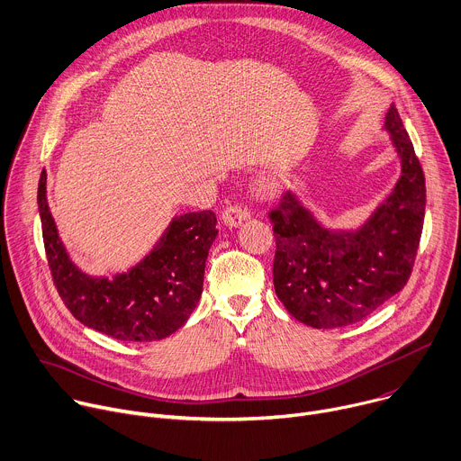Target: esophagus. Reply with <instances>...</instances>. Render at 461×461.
<instances>
[{
  "label": "esophagus",
  "mask_w": 461,
  "mask_h": 461,
  "mask_svg": "<svg viewBox=\"0 0 461 461\" xmlns=\"http://www.w3.org/2000/svg\"><path fill=\"white\" fill-rule=\"evenodd\" d=\"M249 217H251V212L242 206H230L222 212V222L230 228H239Z\"/></svg>",
  "instance_id": "esophagus-1"
}]
</instances>
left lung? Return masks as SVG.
Returning a JSON list of instances; mask_svg holds the SVG:
<instances>
[{
    "label": "left lung",
    "mask_w": 461,
    "mask_h": 461,
    "mask_svg": "<svg viewBox=\"0 0 461 461\" xmlns=\"http://www.w3.org/2000/svg\"><path fill=\"white\" fill-rule=\"evenodd\" d=\"M400 161L391 194L355 228H330L296 192L269 219L275 293L289 315L315 330L360 322L409 280L425 215V177L394 104L382 126Z\"/></svg>",
    "instance_id": "obj_1"
}]
</instances>
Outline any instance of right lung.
Here are the masks:
<instances>
[{"mask_svg":"<svg viewBox=\"0 0 461 461\" xmlns=\"http://www.w3.org/2000/svg\"><path fill=\"white\" fill-rule=\"evenodd\" d=\"M38 210L56 287L81 324L122 342L163 340L186 324L201 298L208 251L219 233L213 212L174 217L153 248L126 271L88 275L59 237L45 170Z\"/></svg>","mask_w":461,"mask_h":461,"instance_id":"right-lung-1","label":"right lung"}]
</instances>
